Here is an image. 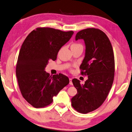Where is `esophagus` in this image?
Returning a JSON list of instances; mask_svg holds the SVG:
<instances>
[{"mask_svg": "<svg viewBox=\"0 0 132 132\" xmlns=\"http://www.w3.org/2000/svg\"><path fill=\"white\" fill-rule=\"evenodd\" d=\"M69 80H70V85H72V78H70L69 79Z\"/></svg>", "mask_w": 132, "mask_h": 132, "instance_id": "obj_1", "label": "esophagus"}]
</instances>
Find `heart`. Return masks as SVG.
<instances>
[{
  "label": "heart",
  "mask_w": 132,
  "mask_h": 132,
  "mask_svg": "<svg viewBox=\"0 0 132 132\" xmlns=\"http://www.w3.org/2000/svg\"><path fill=\"white\" fill-rule=\"evenodd\" d=\"M80 46H81L82 47V46L80 44H78V43H74L72 44L71 46V48H76V47H80Z\"/></svg>",
  "instance_id": "heart-1"
}]
</instances>
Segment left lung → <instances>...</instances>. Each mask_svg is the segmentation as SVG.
Returning <instances> with one entry per match:
<instances>
[{"mask_svg":"<svg viewBox=\"0 0 132 132\" xmlns=\"http://www.w3.org/2000/svg\"><path fill=\"white\" fill-rule=\"evenodd\" d=\"M83 39L85 56L80 68L88 76L84 84L74 78L72 82L77 93L71 98L72 106L78 112L86 114L98 109L106 100L114 77V56L112 46L102 31L87 28L79 31L76 40Z\"/></svg>","mask_w":132,"mask_h":132,"instance_id":"obj_1","label":"left lung"}]
</instances>
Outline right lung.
<instances>
[{"label":"right lung","instance_id":"obj_1","mask_svg":"<svg viewBox=\"0 0 132 132\" xmlns=\"http://www.w3.org/2000/svg\"><path fill=\"white\" fill-rule=\"evenodd\" d=\"M73 34V31L38 28L32 31L22 44L16 74L22 96L35 108L50 104L53 97L70 82L62 74L50 76L45 68L49 60H56L58 51Z\"/></svg>","mask_w":132,"mask_h":132}]
</instances>
